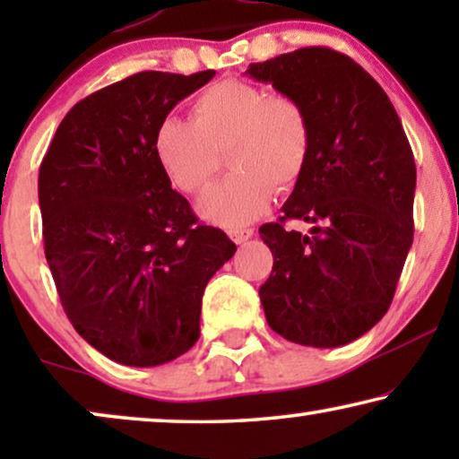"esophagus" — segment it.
<instances>
[{
  "mask_svg": "<svg viewBox=\"0 0 459 459\" xmlns=\"http://www.w3.org/2000/svg\"><path fill=\"white\" fill-rule=\"evenodd\" d=\"M253 234H255V230H250V228H236L230 231V238L236 244H242V242H247L248 238H253Z\"/></svg>",
  "mask_w": 459,
  "mask_h": 459,
  "instance_id": "obj_1",
  "label": "esophagus"
}]
</instances>
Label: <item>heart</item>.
I'll list each match as a JSON object with an SVG mask.
<instances>
[{
    "instance_id": "obj_1",
    "label": "heart",
    "mask_w": 459,
    "mask_h": 459,
    "mask_svg": "<svg viewBox=\"0 0 459 459\" xmlns=\"http://www.w3.org/2000/svg\"><path fill=\"white\" fill-rule=\"evenodd\" d=\"M152 152L179 192L196 194L228 152L231 175L209 187L198 209L209 221L240 228L267 209L273 190L290 192L311 154V118L290 93H267L248 81H217L190 106V123L169 117L152 137Z\"/></svg>"
}]
</instances>
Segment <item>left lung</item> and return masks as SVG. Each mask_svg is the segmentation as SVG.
Returning <instances> with one entry per match:
<instances>
[{"instance_id":"left-lung-1","label":"left lung","mask_w":459,"mask_h":459,"mask_svg":"<svg viewBox=\"0 0 459 459\" xmlns=\"http://www.w3.org/2000/svg\"><path fill=\"white\" fill-rule=\"evenodd\" d=\"M305 104L311 154L275 223L259 228L273 269L259 297L269 328L305 347H342L385 317L413 242L416 162L372 74L313 46L247 71ZM307 221L309 237L286 230Z\"/></svg>"}]
</instances>
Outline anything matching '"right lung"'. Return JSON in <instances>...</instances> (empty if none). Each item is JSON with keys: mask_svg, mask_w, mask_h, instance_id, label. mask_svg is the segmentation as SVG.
Segmentation results:
<instances>
[{"mask_svg": "<svg viewBox=\"0 0 459 459\" xmlns=\"http://www.w3.org/2000/svg\"><path fill=\"white\" fill-rule=\"evenodd\" d=\"M215 71H143L68 110L39 167L43 247L73 328L108 359L152 368L196 344L209 280L236 253L198 221L152 152L175 104Z\"/></svg>", "mask_w": 459, "mask_h": 459, "instance_id": "1", "label": "right lung"}]
</instances>
